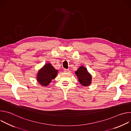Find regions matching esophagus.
<instances>
[{
  "mask_svg": "<svg viewBox=\"0 0 131 131\" xmlns=\"http://www.w3.org/2000/svg\"><path fill=\"white\" fill-rule=\"evenodd\" d=\"M64 71L65 72H69V70L68 69H64Z\"/></svg>",
  "mask_w": 131,
  "mask_h": 131,
  "instance_id": "esophagus-1",
  "label": "esophagus"
}]
</instances>
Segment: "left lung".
<instances>
[{"label":"left lung","mask_w":131,"mask_h":131,"mask_svg":"<svg viewBox=\"0 0 131 131\" xmlns=\"http://www.w3.org/2000/svg\"><path fill=\"white\" fill-rule=\"evenodd\" d=\"M75 73L82 85L88 86L91 84L92 77L84 67L81 66Z\"/></svg>","instance_id":"1"}]
</instances>
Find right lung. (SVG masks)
<instances>
[{
    "label": "right lung",
    "instance_id": "obj_1",
    "mask_svg": "<svg viewBox=\"0 0 131 131\" xmlns=\"http://www.w3.org/2000/svg\"><path fill=\"white\" fill-rule=\"evenodd\" d=\"M58 74V70L50 64H47L41 69L37 75V80L39 83L43 86L48 85L51 80L54 79Z\"/></svg>",
    "mask_w": 131,
    "mask_h": 131
}]
</instances>
